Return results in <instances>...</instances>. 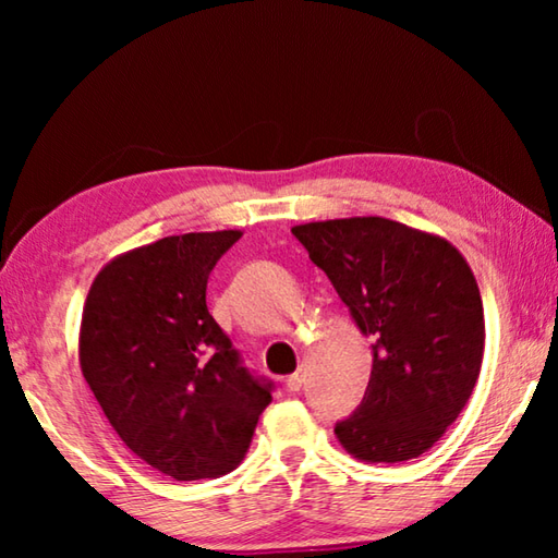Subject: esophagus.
Here are the masks:
<instances>
[{"label":"esophagus","mask_w":558,"mask_h":558,"mask_svg":"<svg viewBox=\"0 0 558 558\" xmlns=\"http://www.w3.org/2000/svg\"><path fill=\"white\" fill-rule=\"evenodd\" d=\"M302 384H305V372H302V369H298L295 374H290L288 379H286L288 391H292V393L300 391V389H302Z\"/></svg>","instance_id":"esophagus-1"}]
</instances>
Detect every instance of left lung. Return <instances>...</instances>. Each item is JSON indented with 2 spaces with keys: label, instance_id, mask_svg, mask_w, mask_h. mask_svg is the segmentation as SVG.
Masks as SVG:
<instances>
[{
  "label": "left lung",
  "instance_id": "1",
  "mask_svg": "<svg viewBox=\"0 0 558 558\" xmlns=\"http://www.w3.org/2000/svg\"><path fill=\"white\" fill-rule=\"evenodd\" d=\"M292 235L372 337L364 399L335 433L354 458H418L465 409L485 349L483 298L465 258L438 235L356 216Z\"/></svg>",
  "mask_w": 558,
  "mask_h": 558
}]
</instances>
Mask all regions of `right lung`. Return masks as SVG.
<instances>
[{
    "instance_id": "add662e5",
    "label": "right lung",
    "mask_w": 558,
    "mask_h": 558,
    "mask_svg": "<svg viewBox=\"0 0 558 558\" xmlns=\"http://www.w3.org/2000/svg\"><path fill=\"white\" fill-rule=\"evenodd\" d=\"M239 231L167 235L108 263L81 323V369L122 442L174 480L231 472L276 384L243 366L206 307Z\"/></svg>"
}]
</instances>
